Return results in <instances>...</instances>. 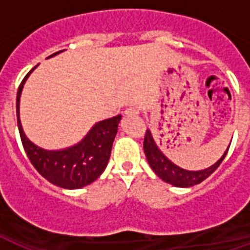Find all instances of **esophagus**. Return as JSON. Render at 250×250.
I'll list each match as a JSON object with an SVG mask.
<instances>
[{
  "instance_id": "1",
  "label": "esophagus",
  "mask_w": 250,
  "mask_h": 250,
  "mask_svg": "<svg viewBox=\"0 0 250 250\" xmlns=\"http://www.w3.org/2000/svg\"><path fill=\"white\" fill-rule=\"evenodd\" d=\"M125 114L127 117H136L140 114V110L137 109V107H128V109L125 110Z\"/></svg>"
}]
</instances>
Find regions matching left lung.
Returning a JSON list of instances; mask_svg holds the SVG:
<instances>
[{
  "mask_svg": "<svg viewBox=\"0 0 250 250\" xmlns=\"http://www.w3.org/2000/svg\"><path fill=\"white\" fill-rule=\"evenodd\" d=\"M144 152L148 160V164L150 165L152 170L160 176L164 182L172 184L175 187H192L196 186L198 183L204 182L206 178H209L210 175L213 174L214 171L217 170L219 165L222 164V161L225 160L226 154L229 152V149L226 150L225 154L221 157V160L217 161L215 164L211 165L210 167L205 168V170L200 171H188L184 170L182 167L176 166L172 164L164 153L161 152L160 148L157 146L156 141L153 139L152 133L149 129H146L144 139Z\"/></svg>",
  "mask_w": 250,
  "mask_h": 250,
  "instance_id": "obj_1",
  "label": "left lung"
}]
</instances>
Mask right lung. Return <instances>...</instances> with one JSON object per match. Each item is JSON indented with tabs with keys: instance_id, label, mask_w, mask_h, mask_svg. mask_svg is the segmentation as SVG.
Here are the masks:
<instances>
[{
	"instance_id": "right-lung-1",
	"label": "right lung",
	"mask_w": 250,
	"mask_h": 250,
	"mask_svg": "<svg viewBox=\"0 0 250 250\" xmlns=\"http://www.w3.org/2000/svg\"><path fill=\"white\" fill-rule=\"evenodd\" d=\"M62 52V50H61ZM57 52L53 56H57ZM25 75L18 88L17 93V119L21 133V144L28 156L31 164L48 182L66 189H78L93 183L107 166L113 141L118 132V125L122 115L101 121L90 128L83 140L70 148L61 150H45L37 146L25 136L19 119V101L25 80L31 72Z\"/></svg>"
}]
</instances>
